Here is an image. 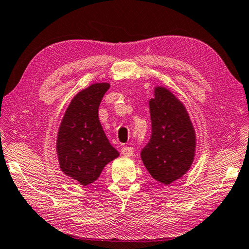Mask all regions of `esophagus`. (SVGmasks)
<instances>
[{
  "label": "esophagus",
  "mask_w": 249,
  "mask_h": 249,
  "mask_svg": "<svg viewBox=\"0 0 249 249\" xmlns=\"http://www.w3.org/2000/svg\"><path fill=\"white\" fill-rule=\"evenodd\" d=\"M121 154L130 158V156L133 155V149H132L131 146H124V147H121Z\"/></svg>",
  "instance_id": "34e87169"
}]
</instances>
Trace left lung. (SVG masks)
Masks as SVG:
<instances>
[{
	"mask_svg": "<svg viewBox=\"0 0 249 249\" xmlns=\"http://www.w3.org/2000/svg\"><path fill=\"white\" fill-rule=\"evenodd\" d=\"M149 105L152 136L141 151V159L155 180L171 185L194 162L195 128L184 104L166 87L156 86Z\"/></svg>",
	"mask_w": 249,
	"mask_h": 249,
	"instance_id": "left-lung-1",
	"label": "left lung"
}]
</instances>
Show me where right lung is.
<instances>
[{
    "instance_id": "add662e5",
    "label": "right lung",
    "mask_w": 249,
    "mask_h": 249,
    "mask_svg": "<svg viewBox=\"0 0 249 249\" xmlns=\"http://www.w3.org/2000/svg\"><path fill=\"white\" fill-rule=\"evenodd\" d=\"M109 83H95L74 96L56 137V154L65 175L87 186L106 165L119 156L109 143L98 118V107Z\"/></svg>"
}]
</instances>
